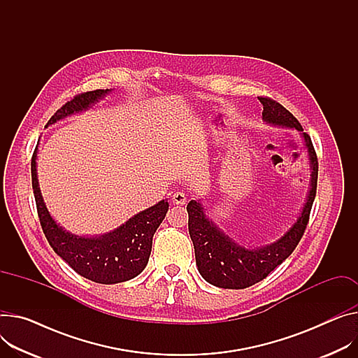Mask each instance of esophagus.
<instances>
[{
    "label": "esophagus",
    "mask_w": 358,
    "mask_h": 358,
    "mask_svg": "<svg viewBox=\"0 0 358 358\" xmlns=\"http://www.w3.org/2000/svg\"><path fill=\"white\" fill-rule=\"evenodd\" d=\"M172 202L175 205H185L186 203V195L183 194V192H175V194L172 195Z\"/></svg>",
    "instance_id": "1"
}]
</instances>
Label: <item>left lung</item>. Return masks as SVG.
<instances>
[{
  "instance_id": "8db88e82",
  "label": "left lung",
  "mask_w": 358,
  "mask_h": 358,
  "mask_svg": "<svg viewBox=\"0 0 358 358\" xmlns=\"http://www.w3.org/2000/svg\"><path fill=\"white\" fill-rule=\"evenodd\" d=\"M258 99L264 106V122L273 126L296 129L302 133L310 156L311 187L296 222L277 242L255 250L243 248L221 229L216 228V225L206 217L199 202L190 201L187 203L189 235L194 242L199 273L205 281L219 288L243 289L251 287L266 278L269 272L281 265L294 252L298 242L304 235L317 194L318 160L311 137L282 104L269 97Z\"/></svg>"
}]
</instances>
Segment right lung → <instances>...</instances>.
Instances as JSON below:
<instances>
[{
  "instance_id": "1",
  "label": "right lung",
  "mask_w": 358,
  "mask_h": 358,
  "mask_svg": "<svg viewBox=\"0 0 358 358\" xmlns=\"http://www.w3.org/2000/svg\"><path fill=\"white\" fill-rule=\"evenodd\" d=\"M108 92V89L93 90L74 96L51 116L47 126L73 113L83 112ZM36 159L37 149L31 159L33 190L43 232L54 252L81 277L99 284H117L137 277L148 265L153 235L166 216L169 203L160 201L155 206L130 217L113 232L101 236L86 238L73 235L57 225L45 208L38 187Z\"/></svg>"
}]
</instances>
